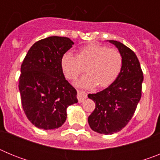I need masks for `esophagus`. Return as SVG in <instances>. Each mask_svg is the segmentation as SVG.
Masks as SVG:
<instances>
[{"instance_id": "1", "label": "esophagus", "mask_w": 160, "mask_h": 160, "mask_svg": "<svg viewBox=\"0 0 160 160\" xmlns=\"http://www.w3.org/2000/svg\"><path fill=\"white\" fill-rule=\"evenodd\" d=\"M87 95L86 93L82 92V91H79V90H78L77 98H78V100L79 102H82L84 101V100L87 98Z\"/></svg>"}]
</instances>
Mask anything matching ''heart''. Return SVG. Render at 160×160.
I'll use <instances>...</instances> for the list:
<instances>
[{
  "mask_svg": "<svg viewBox=\"0 0 160 160\" xmlns=\"http://www.w3.org/2000/svg\"><path fill=\"white\" fill-rule=\"evenodd\" d=\"M122 64V56L118 49L96 43L80 48L76 56L66 53L61 58V66L68 79H75L84 70L87 72L76 85L88 89L96 85L100 88L109 87L120 74Z\"/></svg>",
  "mask_w": 160,
  "mask_h": 160,
  "instance_id": "heart-1",
  "label": "heart"
}]
</instances>
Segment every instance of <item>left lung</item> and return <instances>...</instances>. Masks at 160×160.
Listing matches in <instances>:
<instances>
[{
    "label": "left lung",
    "mask_w": 160,
    "mask_h": 160,
    "mask_svg": "<svg viewBox=\"0 0 160 160\" xmlns=\"http://www.w3.org/2000/svg\"><path fill=\"white\" fill-rule=\"evenodd\" d=\"M118 48L123 59L121 73L105 90L88 98L95 102V109L88 117L90 128L104 135L121 131L128 123L142 95L143 75L135 53L117 41L110 40Z\"/></svg>",
    "instance_id": "1"
}]
</instances>
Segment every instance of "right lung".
I'll list each match as a JSON object with an SVG mask.
<instances>
[{
  "instance_id": "right-lung-1",
  "label": "right lung",
  "mask_w": 160,
  "mask_h": 160,
  "mask_svg": "<svg viewBox=\"0 0 160 160\" xmlns=\"http://www.w3.org/2000/svg\"><path fill=\"white\" fill-rule=\"evenodd\" d=\"M73 42L53 36L35 42L21 66L19 90L22 107L35 127L53 130L63 125L66 109L78 102L77 91L66 80L61 58Z\"/></svg>"
}]
</instances>
